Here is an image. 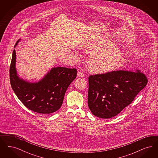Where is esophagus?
Wrapping results in <instances>:
<instances>
[{"label": "esophagus", "instance_id": "1", "mask_svg": "<svg viewBox=\"0 0 158 158\" xmlns=\"http://www.w3.org/2000/svg\"><path fill=\"white\" fill-rule=\"evenodd\" d=\"M77 76L78 77H82L84 76V73H83V72H81V71H79V72H78V73H77Z\"/></svg>", "mask_w": 158, "mask_h": 158}]
</instances>
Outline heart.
<instances>
[{
    "instance_id": "b5f03b06",
    "label": "heart",
    "mask_w": 158,
    "mask_h": 158,
    "mask_svg": "<svg viewBox=\"0 0 158 158\" xmlns=\"http://www.w3.org/2000/svg\"><path fill=\"white\" fill-rule=\"evenodd\" d=\"M83 50L92 52L88 58L89 70L96 73H105L120 67L124 53L118 45L108 40L88 42L81 46Z\"/></svg>"
}]
</instances>
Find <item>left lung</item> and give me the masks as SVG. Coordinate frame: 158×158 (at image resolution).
I'll list each match as a JSON object with an SVG mask.
<instances>
[{
	"instance_id": "8db88e82",
	"label": "left lung",
	"mask_w": 158,
	"mask_h": 158,
	"mask_svg": "<svg viewBox=\"0 0 158 158\" xmlns=\"http://www.w3.org/2000/svg\"><path fill=\"white\" fill-rule=\"evenodd\" d=\"M88 106L101 118L118 115L130 104L148 83L140 70H117L89 76Z\"/></svg>"
}]
</instances>
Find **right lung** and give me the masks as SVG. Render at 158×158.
<instances>
[{"label": "right lung", "instance_id": "obj_1", "mask_svg": "<svg viewBox=\"0 0 158 158\" xmlns=\"http://www.w3.org/2000/svg\"><path fill=\"white\" fill-rule=\"evenodd\" d=\"M19 39L15 44L16 47ZM12 88L27 108L40 114H51L60 109L70 84L77 75L73 69L53 68L37 82H30L19 77L16 69V52L14 50L10 70Z\"/></svg>", "mask_w": 158, "mask_h": 158}]
</instances>
